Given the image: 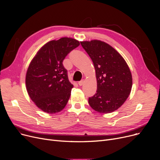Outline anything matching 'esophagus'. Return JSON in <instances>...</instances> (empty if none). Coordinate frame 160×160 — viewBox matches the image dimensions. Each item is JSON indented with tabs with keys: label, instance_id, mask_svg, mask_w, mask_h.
<instances>
[{
	"label": "esophagus",
	"instance_id": "34e87169",
	"mask_svg": "<svg viewBox=\"0 0 160 160\" xmlns=\"http://www.w3.org/2000/svg\"><path fill=\"white\" fill-rule=\"evenodd\" d=\"M83 82H84V80H80V81H79V82H78V85H79L80 86H82Z\"/></svg>",
	"mask_w": 160,
	"mask_h": 160
}]
</instances>
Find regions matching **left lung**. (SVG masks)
<instances>
[{"instance_id":"obj_1","label":"left lung","mask_w":160,"mask_h":160,"mask_svg":"<svg viewBox=\"0 0 160 160\" xmlns=\"http://www.w3.org/2000/svg\"><path fill=\"white\" fill-rule=\"evenodd\" d=\"M80 43L93 61L96 72L97 90L89 98L90 106L102 113L117 110L126 101L132 89V77L127 63L105 42L92 40Z\"/></svg>"}]
</instances>
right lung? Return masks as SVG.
<instances>
[{
	"label": "right lung",
	"instance_id": "add662e5",
	"mask_svg": "<svg viewBox=\"0 0 160 160\" xmlns=\"http://www.w3.org/2000/svg\"><path fill=\"white\" fill-rule=\"evenodd\" d=\"M79 45L78 41L70 38L50 41L41 47L30 63L26 75L27 89L42 111L59 112L68 102L73 85L63 61Z\"/></svg>",
	"mask_w": 160,
	"mask_h": 160
}]
</instances>
